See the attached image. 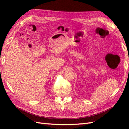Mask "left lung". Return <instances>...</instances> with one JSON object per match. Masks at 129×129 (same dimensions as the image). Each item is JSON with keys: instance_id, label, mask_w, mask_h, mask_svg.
Masks as SVG:
<instances>
[{"instance_id": "left-lung-1", "label": "left lung", "mask_w": 129, "mask_h": 129, "mask_svg": "<svg viewBox=\"0 0 129 129\" xmlns=\"http://www.w3.org/2000/svg\"><path fill=\"white\" fill-rule=\"evenodd\" d=\"M128 71H129V69H128Z\"/></svg>"}]
</instances>
